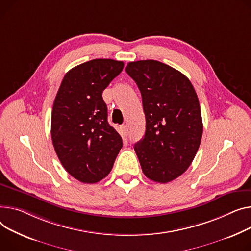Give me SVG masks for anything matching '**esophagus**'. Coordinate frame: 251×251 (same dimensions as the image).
Masks as SVG:
<instances>
[{
  "label": "esophagus",
  "mask_w": 251,
  "mask_h": 251,
  "mask_svg": "<svg viewBox=\"0 0 251 251\" xmlns=\"http://www.w3.org/2000/svg\"><path fill=\"white\" fill-rule=\"evenodd\" d=\"M122 129H123L124 134H127V133H128V127H127V125H123V126H122Z\"/></svg>",
  "instance_id": "34e87169"
}]
</instances>
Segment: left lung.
Wrapping results in <instances>:
<instances>
[{
    "mask_svg": "<svg viewBox=\"0 0 251 251\" xmlns=\"http://www.w3.org/2000/svg\"><path fill=\"white\" fill-rule=\"evenodd\" d=\"M126 73L142 97L145 134L134 150L143 174L166 183L185 173L201 143L203 122L190 79L157 60L129 62Z\"/></svg>",
    "mask_w": 251,
    "mask_h": 251,
    "instance_id": "1",
    "label": "left lung"
}]
</instances>
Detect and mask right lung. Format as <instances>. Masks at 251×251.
<instances>
[{"mask_svg": "<svg viewBox=\"0 0 251 251\" xmlns=\"http://www.w3.org/2000/svg\"><path fill=\"white\" fill-rule=\"evenodd\" d=\"M124 62L98 58L65 74L51 115V138L65 171L77 180L95 183L106 177L122 148L109 123L102 94Z\"/></svg>", "mask_w": 251, "mask_h": 251, "instance_id": "add662e5", "label": "right lung"}]
</instances>
